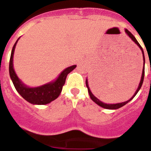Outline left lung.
<instances>
[{"label":"left lung","instance_id":"8db88e82","mask_svg":"<svg viewBox=\"0 0 151 151\" xmlns=\"http://www.w3.org/2000/svg\"><path fill=\"white\" fill-rule=\"evenodd\" d=\"M125 32H126L127 34H128V36H129V37L131 38V39H132V41L134 42L135 43L136 45H137V46L139 47V48H141V52H142V54H143V59H144V67H143V70H142V75H141V81H140V83H139L138 85V87H137V90H136V92L134 93V94L133 95V96H132V98H131L130 99H128V101H125V102H124V103H116V104H106V103H103V102H101L100 100H99V99H97V98L95 96L93 95V94L92 93V92L90 91V87H89V85H88V81H87V79L86 80V87H87V89H88V93L89 94H90V98H91V99L93 101L94 103H96L97 105H99V106L103 107V108L104 109H119L121 108V107H122L123 106H124V105H126L127 103H128V102H130L131 100H132V99H133L134 96H136V94L137 93V92L140 90V89H141V86H142V83H143V81H144V77H145V54H144V51H143V48L141 46V45L139 44L138 42L137 41V39H135V37L132 35V33H131L129 31H128V29H125Z\"/></svg>","mask_w":151,"mask_h":151}]
</instances>
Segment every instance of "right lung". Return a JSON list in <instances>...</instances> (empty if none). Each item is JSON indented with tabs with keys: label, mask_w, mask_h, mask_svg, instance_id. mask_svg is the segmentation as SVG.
Instances as JSON below:
<instances>
[{
	"label": "right lung",
	"mask_w": 151,
	"mask_h": 151,
	"mask_svg": "<svg viewBox=\"0 0 151 151\" xmlns=\"http://www.w3.org/2000/svg\"><path fill=\"white\" fill-rule=\"evenodd\" d=\"M19 39L14 44L12 48L11 55H10V64H9V73L12 82L15 86L16 90L24 99L34 105H45L51 103L58 97L62 90L63 86L65 85L66 77L70 71L76 68V65L68 67L63 70L58 77L55 81L37 86V87H29L19 79L16 74L13 65V58H14V50Z\"/></svg>",
	"instance_id": "1"
}]
</instances>
